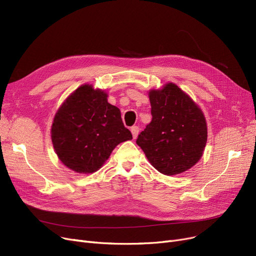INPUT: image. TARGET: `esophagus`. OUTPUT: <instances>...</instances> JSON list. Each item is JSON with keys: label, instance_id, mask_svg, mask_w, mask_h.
<instances>
[{"label": "esophagus", "instance_id": "obj_1", "mask_svg": "<svg viewBox=\"0 0 256 256\" xmlns=\"http://www.w3.org/2000/svg\"><path fill=\"white\" fill-rule=\"evenodd\" d=\"M139 130H140V128H139L137 126H132L130 132H132V138H134V139H136V138H137L138 134H139Z\"/></svg>", "mask_w": 256, "mask_h": 256}]
</instances>
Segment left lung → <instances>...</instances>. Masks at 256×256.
Wrapping results in <instances>:
<instances>
[{
	"instance_id": "8db88e82",
	"label": "left lung",
	"mask_w": 256,
	"mask_h": 256,
	"mask_svg": "<svg viewBox=\"0 0 256 256\" xmlns=\"http://www.w3.org/2000/svg\"><path fill=\"white\" fill-rule=\"evenodd\" d=\"M152 119L137 138L152 165L165 176L193 167L202 156L208 139L206 118L176 84L150 92Z\"/></svg>"
}]
</instances>
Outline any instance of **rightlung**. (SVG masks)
I'll use <instances>...</instances> for the list:
<instances>
[{
    "label": "right lung",
    "instance_id": "add662e5",
    "mask_svg": "<svg viewBox=\"0 0 256 256\" xmlns=\"http://www.w3.org/2000/svg\"><path fill=\"white\" fill-rule=\"evenodd\" d=\"M132 139L117 106L91 85L78 87L57 112L52 142L61 162L78 173L96 171L115 147Z\"/></svg>",
    "mask_w": 256,
    "mask_h": 256
}]
</instances>
